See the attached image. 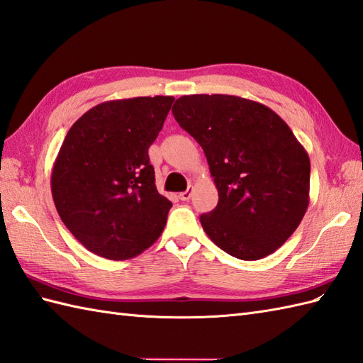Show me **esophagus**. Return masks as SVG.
Listing matches in <instances>:
<instances>
[{
	"instance_id": "obj_1",
	"label": "esophagus",
	"mask_w": 363,
	"mask_h": 363,
	"mask_svg": "<svg viewBox=\"0 0 363 363\" xmlns=\"http://www.w3.org/2000/svg\"><path fill=\"white\" fill-rule=\"evenodd\" d=\"M191 196H192V188H188L186 191H183L180 194V200H183V202H188Z\"/></svg>"
}]
</instances>
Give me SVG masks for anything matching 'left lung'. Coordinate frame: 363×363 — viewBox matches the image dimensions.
I'll return each instance as SVG.
<instances>
[{"label":"left lung","instance_id":"obj_1","mask_svg":"<svg viewBox=\"0 0 363 363\" xmlns=\"http://www.w3.org/2000/svg\"><path fill=\"white\" fill-rule=\"evenodd\" d=\"M172 113L200 146L219 191L200 223L225 253L262 259L294 235L309 205L311 161L283 119L259 102L191 94Z\"/></svg>","mask_w":363,"mask_h":363}]
</instances>
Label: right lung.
Segmentation results:
<instances>
[{"mask_svg":"<svg viewBox=\"0 0 363 363\" xmlns=\"http://www.w3.org/2000/svg\"><path fill=\"white\" fill-rule=\"evenodd\" d=\"M172 102V96L102 102L63 140L51 174L54 205L91 253L130 259L163 233L172 203L157 191L147 150Z\"/></svg>","mask_w":363,"mask_h":363,"instance_id":"right-lung-1","label":"right lung"}]
</instances>
